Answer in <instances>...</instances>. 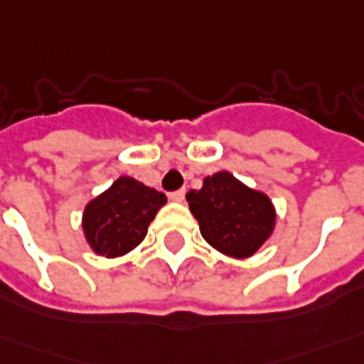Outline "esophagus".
<instances>
[{"instance_id":"esophagus-1","label":"esophagus","mask_w":364,"mask_h":364,"mask_svg":"<svg viewBox=\"0 0 364 364\" xmlns=\"http://www.w3.org/2000/svg\"><path fill=\"white\" fill-rule=\"evenodd\" d=\"M184 196H186V190H184V188L174 190V192H170V194H168V198H170V200H174V202H182Z\"/></svg>"}]
</instances>
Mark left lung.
I'll use <instances>...</instances> for the list:
<instances>
[{"instance_id":"8db88e82","label":"left lung","mask_w":364,"mask_h":364,"mask_svg":"<svg viewBox=\"0 0 364 364\" xmlns=\"http://www.w3.org/2000/svg\"><path fill=\"white\" fill-rule=\"evenodd\" d=\"M186 200L202 237L225 255L250 257L273 232L275 210L269 198L244 186L230 172L208 176Z\"/></svg>"}]
</instances>
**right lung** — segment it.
<instances>
[{"mask_svg":"<svg viewBox=\"0 0 364 364\" xmlns=\"http://www.w3.org/2000/svg\"><path fill=\"white\" fill-rule=\"evenodd\" d=\"M164 204L162 192L134 178L120 176L85 208L82 230L87 242L99 255H124L144 240L150 222Z\"/></svg>","mask_w":364,"mask_h":364,"instance_id":"obj_1","label":"right lung"}]
</instances>
